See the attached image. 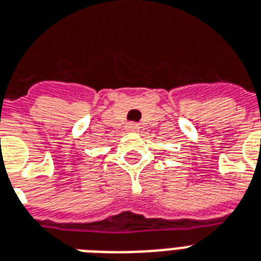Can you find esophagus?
<instances>
[{
	"label": "esophagus",
	"mask_w": 261,
	"mask_h": 261,
	"mask_svg": "<svg viewBox=\"0 0 261 261\" xmlns=\"http://www.w3.org/2000/svg\"><path fill=\"white\" fill-rule=\"evenodd\" d=\"M125 128L127 131H130V133H137V131H140V124H137V123H128V124L125 125Z\"/></svg>",
	"instance_id": "34e87169"
}]
</instances>
